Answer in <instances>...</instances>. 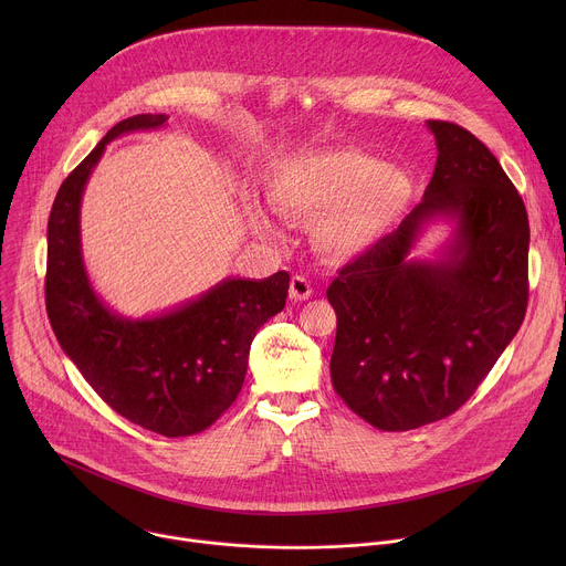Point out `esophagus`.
I'll use <instances>...</instances> for the list:
<instances>
[{"mask_svg": "<svg viewBox=\"0 0 566 566\" xmlns=\"http://www.w3.org/2000/svg\"><path fill=\"white\" fill-rule=\"evenodd\" d=\"M289 295L291 300L295 302H302V300H308L313 295V289H311V282L302 275H293L291 277V286H289Z\"/></svg>", "mask_w": 566, "mask_h": 566, "instance_id": "esophagus-1", "label": "esophagus"}]
</instances>
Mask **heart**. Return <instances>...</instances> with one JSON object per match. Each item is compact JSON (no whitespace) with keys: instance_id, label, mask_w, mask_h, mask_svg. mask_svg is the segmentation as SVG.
I'll return each instance as SVG.
<instances>
[{"instance_id":"1","label":"heart","mask_w":566,"mask_h":566,"mask_svg":"<svg viewBox=\"0 0 566 566\" xmlns=\"http://www.w3.org/2000/svg\"><path fill=\"white\" fill-rule=\"evenodd\" d=\"M412 177L394 164H378L367 151L343 147L282 160L269 177V197L293 219H317L315 247L338 262L356 260L406 214ZM253 228L275 237V226L255 206L247 208Z\"/></svg>"}]
</instances>
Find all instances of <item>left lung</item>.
<instances>
[{
  "instance_id": "1",
  "label": "left lung",
  "mask_w": 566,
  "mask_h": 566,
  "mask_svg": "<svg viewBox=\"0 0 566 566\" xmlns=\"http://www.w3.org/2000/svg\"><path fill=\"white\" fill-rule=\"evenodd\" d=\"M437 140L423 201L343 266L332 382L367 423L415 430L457 412L515 338L528 302V217L493 151L468 129L428 120ZM434 218L452 220L439 261L409 253Z\"/></svg>"
}]
</instances>
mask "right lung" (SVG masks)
Instances as JSON below:
<instances>
[{"mask_svg": "<svg viewBox=\"0 0 566 566\" xmlns=\"http://www.w3.org/2000/svg\"><path fill=\"white\" fill-rule=\"evenodd\" d=\"M166 114L114 125L60 186L46 230V313L73 365L107 406L164 437L210 428L234 402L249 352L266 319L286 304L289 273L266 280L226 277L186 304L151 317H123L94 291L80 241V203L114 138L158 129Z\"/></svg>", "mask_w": 566, "mask_h": 566, "instance_id": "obj_1", "label": "right lung"}]
</instances>
